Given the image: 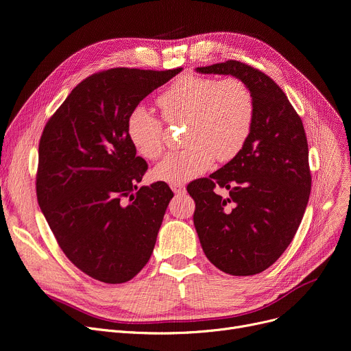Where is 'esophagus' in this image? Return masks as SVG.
Returning a JSON list of instances; mask_svg holds the SVG:
<instances>
[{"label": "esophagus", "mask_w": 351, "mask_h": 351, "mask_svg": "<svg viewBox=\"0 0 351 351\" xmlns=\"http://www.w3.org/2000/svg\"><path fill=\"white\" fill-rule=\"evenodd\" d=\"M171 189H172L176 195H182V193L186 192L185 185H182V183H178V185H171Z\"/></svg>", "instance_id": "esophagus-1"}]
</instances>
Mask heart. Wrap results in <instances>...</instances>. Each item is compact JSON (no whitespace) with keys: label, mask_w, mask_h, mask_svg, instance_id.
I'll list each match as a JSON object with an SVG mask.
<instances>
[{"label":"heart","mask_w":351,"mask_h":351,"mask_svg":"<svg viewBox=\"0 0 351 351\" xmlns=\"http://www.w3.org/2000/svg\"><path fill=\"white\" fill-rule=\"evenodd\" d=\"M165 119L188 121L185 151L166 156L154 169L156 180L178 185L208 171L215 158L230 160L243 149L254 122V99L239 78L185 75L158 98ZM126 135L145 159L163 152V125L149 109L136 106L126 119Z\"/></svg>","instance_id":"obj_1"}]
</instances>
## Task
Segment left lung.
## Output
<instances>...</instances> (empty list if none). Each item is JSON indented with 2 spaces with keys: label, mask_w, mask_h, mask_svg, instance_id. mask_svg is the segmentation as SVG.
<instances>
[{
  "label": "left lung",
  "mask_w": 351,
  "mask_h": 351,
  "mask_svg": "<svg viewBox=\"0 0 351 351\" xmlns=\"http://www.w3.org/2000/svg\"><path fill=\"white\" fill-rule=\"evenodd\" d=\"M242 80L254 99V122L243 149L209 178L188 185L193 223L210 263L233 276L270 267L303 219L311 188L308 146L300 117L266 73L239 61L196 68ZM230 191L228 198L213 192Z\"/></svg>",
  "instance_id": "1"
}]
</instances>
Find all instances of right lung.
Segmentation results:
<instances>
[{
  "label": "right lung",
  "mask_w": 351,
  "mask_h": 351,
  "mask_svg": "<svg viewBox=\"0 0 351 351\" xmlns=\"http://www.w3.org/2000/svg\"><path fill=\"white\" fill-rule=\"evenodd\" d=\"M180 71L94 73L72 89L44 128L40 208L68 259L99 282L131 280L154 252L173 192L165 182L138 189L147 165L128 139L126 119ZM123 197L133 204L123 206Z\"/></svg>",
  "instance_id": "right-lung-1"
}]
</instances>
